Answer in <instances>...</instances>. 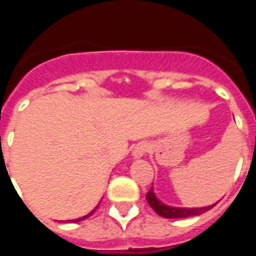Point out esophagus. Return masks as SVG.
Instances as JSON below:
<instances>
[{
    "mask_svg": "<svg viewBox=\"0 0 256 256\" xmlns=\"http://www.w3.org/2000/svg\"><path fill=\"white\" fill-rule=\"evenodd\" d=\"M148 152H149V145H148V142H139V144L135 146V149H134L132 155L134 158H142V155L146 154Z\"/></svg>",
    "mask_w": 256,
    "mask_h": 256,
    "instance_id": "obj_1",
    "label": "esophagus"
}]
</instances>
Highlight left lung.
I'll list each match as a JSON object with an SVG mask.
<instances>
[{
    "mask_svg": "<svg viewBox=\"0 0 256 256\" xmlns=\"http://www.w3.org/2000/svg\"><path fill=\"white\" fill-rule=\"evenodd\" d=\"M146 200L149 206L156 212L159 216L166 217V218H186V217H192L202 214L204 212L211 210L214 204L208 207H202V208H176V207L166 206L162 204L160 200H158L156 196L152 192V188H150L149 192L146 193Z\"/></svg>",
    "mask_w": 256,
    "mask_h": 256,
    "instance_id": "obj_1",
    "label": "left lung"
}]
</instances>
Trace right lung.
I'll list each match as a JSON object with an SVG mask.
<instances>
[{"instance_id": "right-lung-1", "label": "right lung", "mask_w": 256, "mask_h": 256, "mask_svg": "<svg viewBox=\"0 0 256 256\" xmlns=\"http://www.w3.org/2000/svg\"><path fill=\"white\" fill-rule=\"evenodd\" d=\"M97 208H98V206L96 207V208H94V210H92V211H90V214H86V216L80 217V218H77V220H72V222H78V221H83V220H86V218H87V217L92 216V214H93V212H94V211H96V210H97Z\"/></svg>"}]
</instances>
